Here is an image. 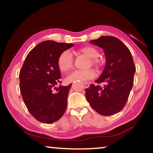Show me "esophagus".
I'll return each instance as SVG.
<instances>
[{
  "label": "esophagus",
  "mask_w": 153,
  "mask_h": 153,
  "mask_svg": "<svg viewBox=\"0 0 153 153\" xmlns=\"http://www.w3.org/2000/svg\"><path fill=\"white\" fill-rule=\"evenodd\" d=\"M84 86H85V88H88L89 86V84L87 83V82H84Z\"/></svg>",
  "instance_id": "obj_1"
}]
</instances>
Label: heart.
Masks as SVG:
<instances>
[{
    "label": "heart",
    "instance_id": "b5f03b06",
    "mask_svg": "<svg viewBox=\"0 0 153 153\" xmlns=\"http://www.w3.org/2000/svg\"><path fill=\"white\" fill-rule=\"evenodd\" d=\"M79 54H84L91 59V64L94 66H97L98 62L96 59L99 56L98 50L93 46H85L82 48L78 50ZM57 65L60 71L66 73L69 71L73 67V58L71 54L68 52L65 51L59 55L57 60ZM95 76V73L92 69H89L88 71H75L71 73L67 77L66 81L67 82H73L74 81H82L86 82L91 79Z\"/></svg>",
    "mask_w": 153,
    "mask_h": 153
}]
</instances>
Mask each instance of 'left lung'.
<instances>
[{
    "instance_id": "obj_1",
    "label": "left lung",
    "mask_w": 153,
    "mask_h": 153,
    "mask_svg": "<svg viewBox=\"0 0 153 153\" xmlns=\"http://www.w3.org/2000/svg\"><path fill=\"white\" fill-rule=\"evenodd\" d=\"M90 43L103 50L106 63L95 80L104 86L91 84L86 89V97L97 112L113 115L124 108L133 85L135 66L132 55L129 48L114 37L102 36Z\"/></svg>"
}]
</instances>
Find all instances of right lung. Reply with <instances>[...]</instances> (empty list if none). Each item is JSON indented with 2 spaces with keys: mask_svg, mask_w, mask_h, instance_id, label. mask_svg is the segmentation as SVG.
I'll list each match as a JSON object with an SVG mask.
<instances>
[{
  "mask_svg": "<svg viewBox=\"0 0 153 153\" xmlns=\"http://www.w3.org/2000/svg\"><path fill=\"white\" fill-rule=\"evenodd\" d=\"M74 45L45 41L26 56L19 75L20 93L29 112L39 122L50 124L65 112L71 84L56 87L61 83L57 60L62 52ZM56 88L57 92L53 91Z\"/></svg>",
  "mask_w": 153,
  "mask_h": 153,
  "instance_id": "right-lung-1",
  "label": "right lung"
}]
</instances>
